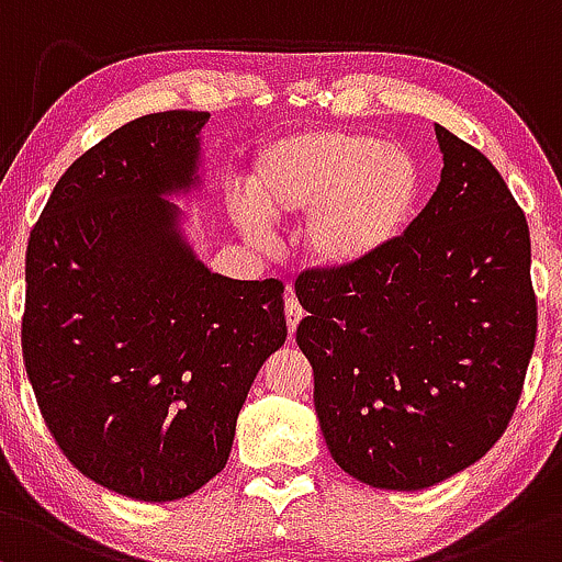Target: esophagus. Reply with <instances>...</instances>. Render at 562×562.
<instances>
[{"label": "esophagus", "mask_w": 562, "mask_h": 562, "mask_svg": "<svg viewBox=\"0 0 562 562\" xmlns=\"http://www.w3.org/2000/svg\"><path fill=\"white\" fill-rule=\"evenodd\" d=\"M286 326H289V334H292L294 337V331H297V324L302 318H305V313H302V307H300V302L294 300V297H289L286 300Z\"/></svg>", "instance_id": "1"}]
</instances>
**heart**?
Listing matches in <instances>:
<instances>
[{
  "instance_id": "obj_1",
  "label": "heart",
  "mask_w": 562,
  "mask_h": 562,
  "mask_svg": "<svg viewBox=\"0 0 562 562\" xmlns=\"http://www.w3.org/2000/svg\"><path fill=\"white\" fill-rule=\"evenodd\" d=\"M233 217L247 241L270 244L268 220L302 217L300 247L318 270L376 260L406 231L422 196L412 150L363 132L305 130L265 143Z\"/></svg>"
}]
</instances>
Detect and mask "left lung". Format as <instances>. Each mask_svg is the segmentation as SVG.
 Segmentation results:
<instances>
[{"mask_svg": "<svg viewBox=\"0 0 562 562\" xmlns=\"http://www.w3.org/2000/svg\"><path fill=\"white\" fill-rule=\"evenodd\" d=\"M432 199L376 260L297 279V345L334 462L366 485L422 491L507 430L536 339L531 238L481 150L435 124Z\"/></svg>", "mask_w": 562, "mask_h": 562, "instance_id": "obj_1", "label": "left lung"}]
</instances>
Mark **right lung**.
<instances>
[{
	"instance_id": "1",
	"label": "right lung",
	"mask_w": 562,
	"mask_h": 562,
	"mask_svg": "<svg viewBox=\"0 0 562 562\" xmlns=\"http://www.w3.org/2000/svg\"><path fill=\"white\" fill-rule=\"evenodd\" d=\"M204 111L135 119L55 186L26 255L23 358L81 475L175 502L228 462L260 366L286 342L283 286L212 273L172 199L204 191Z\"/></svg>"
}]
</instances>
